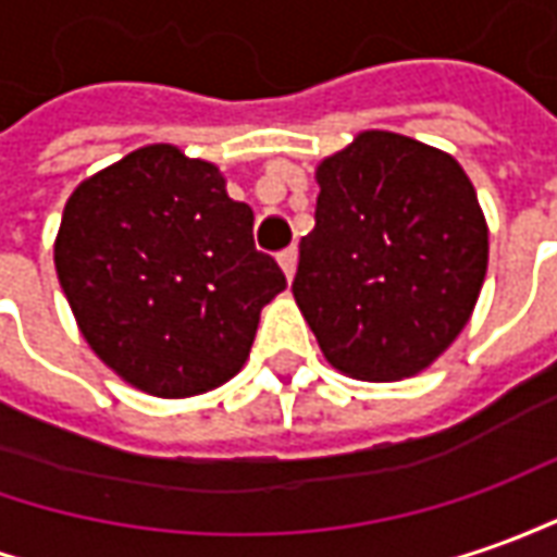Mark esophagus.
Returning <instances> with one entry per match:
<instances>
[{"label": "esophagus", "instance_id": "1", "mask_svg": "<svg viewBox=\"0 0 557 557\" xmlns=\"http://www.w3.org/2000/svg\"><path fill=\"white\" fill-rule=\"evenodd\" d=\"M280 268H283V274H286V280L295 277V268H298V249L289 247L280 252Z\"/></svg>", "mask_w": 557, "mask_h": 557}]
</instances>
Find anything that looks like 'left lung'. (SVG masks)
<instances>
[{
    "label": "left lung",
    "mask_w": 557,
    "mask_h": 557,
    "mask_svg": "<svg viewBox=\"0 0 557 557\" xmlns=\"http://www.w3.org/2000/svg\"><path fill=\"white\" fill-rule=\"evenodd\" d=\"M317 228L293 295L332 369L406 381L469 323L487 274V222L448 151L362 131L317 164Z\"/></svg>",
    "instance_id": "8db88e82"
}]
</instances>
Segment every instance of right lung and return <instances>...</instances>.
I'll return each instance as SVG.
<instances>
[{"label":"right lung","mask_w":557,"mask_h":557,"mask_svg":"<svg viewBox=\"0 0 557 557\" xmlns=\"http://www.w3.org/2000/svg\"><path fill=\"white\" fill-rule=\"evenodd\" d=\"M54 268L90 350L161 399L231 381L262 308L286 289L222 170L170 143L78 183L63 207Z\"/></svg>","instance_id":"right-lung-1"}]
</instances>
